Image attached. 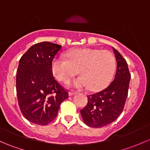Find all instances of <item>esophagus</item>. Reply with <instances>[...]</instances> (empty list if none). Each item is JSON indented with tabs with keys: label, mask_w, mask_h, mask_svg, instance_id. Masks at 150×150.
<instances>
[{
	"label": "esophagus",
	"mask_w": 150,
	"mask_h": 150,
	"mask_svg": "<svg viewBox=\"0 0 150 150\" xmlns=\"http://www.w3.org/2000/svg\"><path fill=\"white\" fill-rule=\"evenodd\" d=\"M68 93H69V96H72L75 95V94H76V93H75V92H73V91H70V92H69Z\"/></svg>",
	"instance_id": "1"
}]
</instances>
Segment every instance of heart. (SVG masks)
Listing matches in <instances>:
<instances>
[{
	"instance_id": "heart-1",
	"label": "heart",
	"mask_w": 150,
	"mask_h": 150,
	"mask_svg": "<svg viewBox=\"0 0 150 150\" xmlns=\"http://www.w3.org/2000/svg\"><path fill=\"white\" fill-rule=\"evenodd\" d=\"M116 58L111 52L97 49H76L70 51L67 59L57 57L52 69L57 80L67 83L78 71L80 78L72 83L77 88L98 91L110 82L116 70Z\"/></svg>"
}]
</instances>
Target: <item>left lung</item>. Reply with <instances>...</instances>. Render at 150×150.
I'll return each instance as SVG.
<instances>
[{
  "instance_id": "8db88e82",
  "label": "left lung",
  "mask_w": 150,
  "mask_h": 150,
  "mask_svg": "<svg viewBox=\"0 0 150 150\" xmlns=\"http://www.w3.org/2000/svg\"><path fill=\"white\" fill-rule=\"evenodd\" d=\"M117 67L114 80L106 88L88 96V103L80 110L86 125L100 128L117 119L124 109L128 96L131 75L128 64L120 53L112 47Z\"/></svg>"
}]
</instances>
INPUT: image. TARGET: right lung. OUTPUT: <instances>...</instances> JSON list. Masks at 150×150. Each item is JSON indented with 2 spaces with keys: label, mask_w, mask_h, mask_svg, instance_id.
Here are the masks:
<instances>
[{
  "label": "right lung",
  "mask_w": 150,
  "mask_h": 150,
  "mask_svg": "<svg viewBox=\"0 0 150 150\" xmlns=\"http://www.w3.org/2000/svg\"><path fill=\"white\" fill-rule=\"evenodd\" d=\"M62 46L43 42L21 57L16 73V93L22 114L33 124L45 126L57 115L68 93L53 77L52 64Z\"/></svg>",
  "instance_id": "1"
}]
</instances>
